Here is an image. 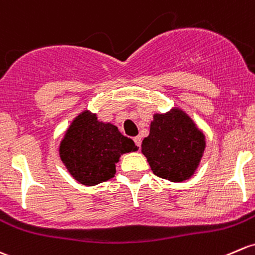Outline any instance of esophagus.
I'll use <instances>...</instances> for the list:
<instances>
[{
  "mask_svg": "<svg viewBox=\"0 0 255 255\" xmlns=\"http://www.w3.org/2000/svg\"><path fill=\"white\" fill-rule=\"evenodd\" d=\"M133 140H134L135 145L138 146V148H140V145H141V138H140V136H135V138L133 139Z\"/></svg>",
  "mask_w": 255,
  "mask_h": 255,
  "instance_id": "esophagus-1",
  "label": "esophagus"
}]
</instances>
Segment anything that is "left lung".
<instances>
[{"instance_id": "8db88e82", "label": "left lung", "mask_w": 255, "mask_h": 255, "mask_svg": "<svg viewBox=\"0 0 255 255\" xmlns=\"http://www.w3.org/2000/svg\"><path fill=\"white\" fill-rule=\"evenodd\" d=\"M204 149V134L178 109L154 115L150 134L141 144V152L154 175L171 182L188 179L197 170Z\"/></svg>"}]
</instances>
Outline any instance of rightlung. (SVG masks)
Listing matches in <instances>:
<instances>
[{
  "label": "right lung",
  "mask_w": 255,
  "mask_h": 255,
  "mask_svg": "<svg viewBox=\"0 0 255 255\" xmlns=\"http://www.w3.org/2000/svg\"><path fill=\"white\" fill-rule=\"evenodd\" d=\"M135 150L134 141L121 134L116 126L99 122L96 115L84 111L67 130L60 155L77 181L94 186L112 178L121 155Z\"/></svg>",
  "instance_id": "obj_1"
}]
</instances>
